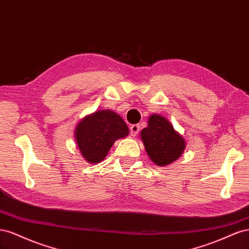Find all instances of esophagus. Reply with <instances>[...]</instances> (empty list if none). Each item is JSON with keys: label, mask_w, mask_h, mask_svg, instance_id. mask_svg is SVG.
Instances as JSON below:
<instances>
[{"label": "esophagus", "mask_w": 249, "mask_h": 249, "mask_svg": "<svg viewBox=\"0 0 249 249\" xmlns=\"http://www.w3.org/2000/svg\"><path fill=\"white\" fill-rule=\"evenodd\" d=\"M138 132H139V124H132L130 126V133L133 137L136 136Z\"/></svg>", "instance_id": "obj_1"}]
</instances>
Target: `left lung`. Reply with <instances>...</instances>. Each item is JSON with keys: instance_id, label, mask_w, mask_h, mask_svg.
<instances>
[{"instance_id": "8db88e82", "label": "left lung", "mask_w": 249, "mask_h": 249, "mask_svg": "<svg viewBox=\"0 0 249 249\" xmlns=\"http://www.w3.org/2000/svg\"><path fill=\"white\" fill-rule=\"evenodd\" d=\"M140 139L149 159L161 167L177 161L186 147L185 138L160 114L148 117L147 126L140 132Z\"/></svg>"}]
</instances>
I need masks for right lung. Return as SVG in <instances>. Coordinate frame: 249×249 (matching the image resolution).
Listing matches in <instances>:
<instances>
[{
    "label": "right lung",
    "mask_w": 249,
    "mask_h": 249,
    "mask_svg": "<svg viewBox=\"0 0 249 249\" xmlns=\"http://www.w3.org/2000/svg\"><path fill=\"white\" fill-rule=\"evenodd\" d=\"M129 135L124 119L112 110H99L83 117L74 129L80 154L88 163L97 164L107 157L117 139Z\"/></svg>",
    "instance_id": "1"
}]
</instances>
